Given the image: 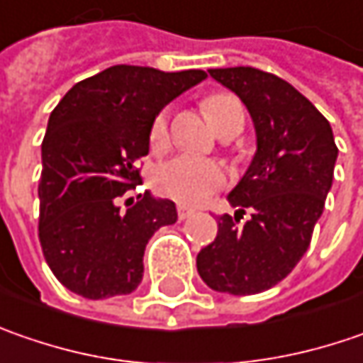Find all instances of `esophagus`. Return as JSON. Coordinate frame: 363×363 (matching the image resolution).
Returning <instances> with one entry per match:
<instances>
[{
	"label": "esophagus",
	"mask_w": 363,
	"mask_h": 363,
	"mask_svg": "<svg viewBox=\"0 0 363 363\" xmlns=\"http://www.w3.org/2000/svg\"><path fill=\"white\" fill-rule=\"evenodd\" d=\"M195 213L193 207H186V205H179V219H189L191 215Z\"/></svg>",
	"instance_id": "esophagus-1"
}]
</instances>
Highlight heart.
<instances>
[{
  "label": "heart",
  "instance_id": "heart-1",
  "mask_svg": "<svg viewBox=\"0 0 363 363\" xmlns=\"http://www.w3.org/2000/svg\"><path fill=\"white\" fill-rule=\"evenodd\" d=\"M205 111L211 118L213 125L217 128V132L228 123L229 119L238 113H242V105L240 101L228 95V93H217L205 99ZM168 138V111H160L150 128V144L154 148H160ZM228 181L223 166L207 160V158H199V156H189L181 154L174 156L170 160H166L156 168L154 174V184L156 189L166 195V197L174 199L179 203L186 205H197L211 197L217 189H221Z\"/></svg>",
  "mask_w": 363,
  "mask_h": 363
}]
</instances>
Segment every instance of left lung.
<instances>
[{"label":"left lung","mask_w":363,"mask_h":363,"mask_svg":"<svg viewBox=\"0 0 363 363\" xmlns=\"http://www.w3.org/2000/svg\"><path fill=\"white\" fill-rule=\"evenodd\" d=\"M235 93L256 130V154L217 217V238L197 256L203 282L217 292L258 294L305 256L331 191L337 146L319 109L280 77L252 67L209 71ZM252 217L238 226L245 209Z\"/></svg>","instance_id":"left-lung-1"}]
</instances>
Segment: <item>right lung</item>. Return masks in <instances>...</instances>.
<instances>
[{
	"instance_id": "add662e5",
	"label": "right lung",
	"mask_w": 363,
	"mask_h": 363,
	"mask_svg": "<svg viewBox=\"0 0 363 363\" xmlns=\"http://www.w3.org/2000/svg\"><path fill=\"white\" fill-rule=\"evenodd\" d=\"M207 72L116 65L60 99L42 142L40 245L52 274L91 301L134 292L144 250L179 219L170 199L119 197L140 182L135 162L150 150L154 118Z\"/></svg>"
}]
</instances>
